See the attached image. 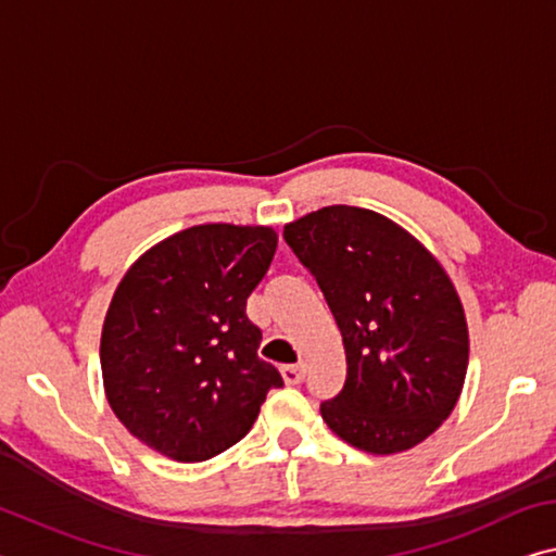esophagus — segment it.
I'll return each instance as SVG.
<instances>
[{"mask_svg": "<svg viewBox=\"0 0 556 556\" xmlns=\"http://www.w3.org/2000/svg\"><path fill=\"white\" fill-rule=\"evenodd\" d=\"M306 376V366L304 364H294V366H281V378H285V383L289 386H296L302 383Z\"/></svg>", "mask_w": 556, "mask_h": 556, "instance_id": "34e87169", "label": "esophagus"}]
</instances>
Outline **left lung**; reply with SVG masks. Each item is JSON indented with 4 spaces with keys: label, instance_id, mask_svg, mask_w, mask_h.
<instances>
[{
    "label": "left lung",
    "instance_id": "1",
    "mask_svg": "<svg viewBox=\"0 0 556 556\" xmlns=\"http://www.w3.org/2000/svg\"><path fill=\"white\" fill-rule=\"evenodd\" d=\"M346 351L321 418L358 451L389 455L435 433L460 399L468 324L453 281L416 237L371 210L331 205L285 227Z\"/></svg>",
    "mask_w": 556,
    "mask_h": 556
}]
</instances>
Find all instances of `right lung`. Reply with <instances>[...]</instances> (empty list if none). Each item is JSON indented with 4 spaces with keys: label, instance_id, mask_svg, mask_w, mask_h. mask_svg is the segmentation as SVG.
I'll return each mask as SVG.
<instances>
[{
    "label": "right lung",
    "instance_id": "1",
    "mask_svg": "<svg viewBox=\"0 0 556 556\" xmlns=\"http://www.w3.org/2000/svg\"><path fill=\"white\" fill-rule=\"evenodd\" d=\"M277 250L269 227L198 225L126 271L101 333L113 413L148 447L200 463L242 440L279 371L257 356L247 296Z\"/></svg>",
    "mask_w": 556,
    "mask_h": 556
}]
</instances>
